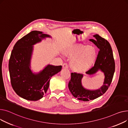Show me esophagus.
I'll return each mask as SVG.
<instances>
[{"label": "esophagus", "instance_id": "34e87169", "mask_svg": "<svg viewBox=\"0 0 128 128\" xmlns=\"http://www.w3.org/2000/svg\"><path fill=\"white\" fill-rule=\"evenodd\" d=\"M62 68L64 69H68V65L67 63H64L62 64Z\"/></svg>", "mask_w": 128, "mask_h": 128}]
</instances>
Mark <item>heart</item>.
<instances>
[{"instance_id":"obj_1","label":"heart","mask_w":128,"mask_h":128,"mask_svg":"<svg viewBox=\"0 0 128 128\" xmlns=\"http://www.w3.org/2000/svg\"><path fill=\"white\" fill-rule=\"evenodd\" d=\"M64 52L68 57L73 58L71 66L78 72L88 70L94 64L96 58L95 50L88 46L72 45L66 48Z\"/></svg>"}]
</instances>
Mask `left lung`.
<instances>
[{
  "label": "left lung",
  "mask_w": 128,
  "mask_h": 128,
  "mask_svg": "<svg viewBox=\"0 0 128 128\" xmlns=\"http://www.w3.org/2000/svg\"><path fill=\"white\" fill-rule=\"evenodd\" d=\"M96 39H90L99 48L94 66L86 72L88 75L94 74L101 70L104 74L105 79L103 86L96 90L85 89L82 85L81 80L83 76L82 74L71 73V79L68 87L72 94L79 100L88 101L103 95L110 87L114 76L115 69V60L110 43L103 38L96 34L94 36Z\"/></svg>",
  "instance_id": "left-lung-1"
}]
</instances>
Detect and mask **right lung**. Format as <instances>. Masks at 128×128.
Wrapping results in <instances>:
<instances>
[{
  "mask_svg": "<svg viewBox=\"0 0 128 128\" xmlns=\"http://www.w3.org/2000/svg\"><path fill=\"white\" fill-rule=\"evenodd\" d=\"M42 32L32 31L17 41L9 61L11 86L16 94L24 99L37 101L42 98L53 76L60 71L62 66L48 65L40 73L34 74L30 66L34 44L49 37Z\"/></svg>",
  "mask_w": 128,
  "mask_h": 128,
  "instance_id": "obj_1",
  "label": "right lung"
}]
</instances>
